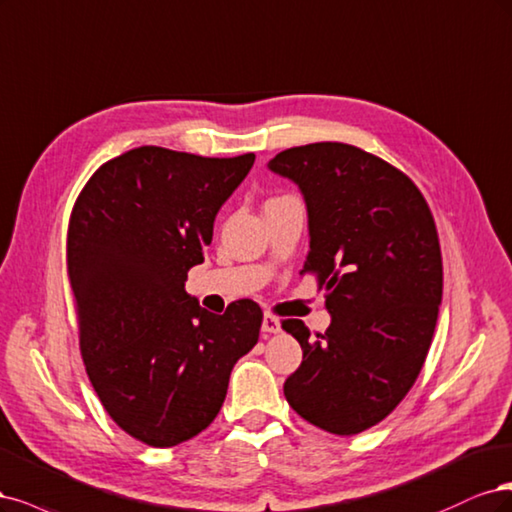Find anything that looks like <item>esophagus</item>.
Instances as JSON below:
<instances>
[{
	"label": "esophagus",
	"mask_w": 512,
	"mask_h": 512,
	"mask_svg": "<svg viewBox=\"0 0 512 512\" xmlns=\"http://www.w3.org/2000/svg\"><path fill=\"white\" fill-rule=\"evenodd\" d=\"M261 332H266V334L280 332V321L274 315H270V312H266V315H263V321H261Z\"/></svg>",
	"instance_id": "esophagus-1"
}]
</instances>
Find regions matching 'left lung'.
Segmentation results:
<instances>
[{
	"label": "left lung",
	"instance_id": "left-lung-1",
	"mask_svg": "<svg viewBox=\"0 0 512 512\" xmlns=\"http://www.w3.org/2000/svg\"><path fill=\"white\" fill-rule=\"evenodd\" d=\"M268 168L304 197L300 274H317L332 315L315 336L300 319L283 321L304 351L285 398L325 432L359 434L404 400L430 351L442 302L434 217L406 174L351 144L287 148Z\"/></svg>",
	"mask_w": 512,
	"mask_h": 512
}]
</instances>
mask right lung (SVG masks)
Returning <instances> with one entry per match:
<instances>
[{
	"label": "right lung",
	"mask_w": 512,
	"mask_h": 512,
	"mask_svg": "<svg viewBox=\"0 0 512 512\" xmlns=\"http://www.w3.org/2000/svg\"><path fill=\"white\" fill-rule=\"evenodd\" d=\"M255 155L140 146L106 161L72 210L68 270L89 381L112 421L176 447L214 421L236 361L259 340L251 300L214 315L185 291L217 212Z\"/></svg>",
	"instance_id": "add662e5"
}]
</instances>
